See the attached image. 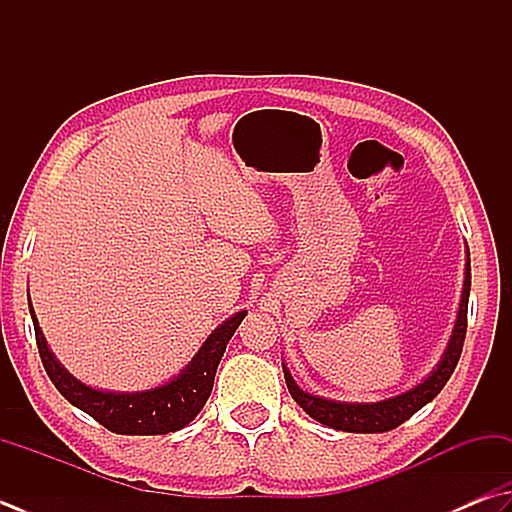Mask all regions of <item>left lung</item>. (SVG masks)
I'll use <instances>...</instances> for the list:
<instances>
[{
	"label": "left lung",
	"instance_id": "1",
	"mask_svg": "<svg viewBox=\"0 0 512 512\" xmlns=\"http://www.w3.org/2000/svg\"><path fill=\"white\" fill-rule=\"evenodd\" d=\"M468 294H470V258L466 265V281H464V294H461L459 303V316L455 332L448 343V350L443 354L437 370L432 372L426 381L419 383L417 388L399 394V397L376 401V403H339L327 401L323 397H314V394L303 392L294 383L292 374L283 365L287 390L292 399L301 406L312 419H316L323 426H330L334 430L343 432H363V435H374V432H388L399 428L403 421H408L414 412H419L426 403L437 397L443 385L455 372L461 350H464L466 341V327H468Z\"/></svg>",
	"mask_w": 512,
	"mask_h": 512
}]
</instances>
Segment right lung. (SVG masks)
I'll return each mask as SVG.
<instances>
[{
  "label": "right lung",
  "instance_id": "obj_1",
  "mask_svg": "<svg viewBox=\"0 0 512 512\" xmlns=\"http://www.w3.org/2000/svg\"><path fill=\"white\" fill-rule=\"evenodd\" d=\"M31 316L44 370L64 399H69L73 406L91 414L106 430L118 432V435H167V432H176L185 428L189 421H194L196 414L207 403L211 388H214L218 363L223 359L229 339L234 336L240 321L245 318V312L231 316L229 321L214 330V334L202 343L198 354L176 379L160 385V388L133 394L93 390L82 381L73 379L57 363L53 352L48 350L40 323L35 318L33 305Z\"/></svg>",
  "mask_w": 512,
  "mask_h": 512
}]
</instances>
